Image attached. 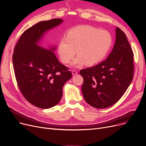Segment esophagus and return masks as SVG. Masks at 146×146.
Returning <instances> with one entry per match:
<instances>
[{"instance_id":"34e87169","label":"esophagus","mask_w":146,"mask_h":146,"mask_svg":"<svg viewBox=\"0 0 146 146\" xmlns=\"http://www.w3.org/2000/svg\"><path fill=\"white\" fill-rule=\"evenodd\" d=\"M78 74V72H77L76 70H73L72 71V74L73 75H76V74Z\"/></svg>"}]
</instances>
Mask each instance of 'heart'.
<instances>
[{"mask_svg":"<svg viewBox=\"0 0 146 146\" xmlns=\"http://www.w3.org/2000/svg\"><path fill=\"white\" fill-rule=\"evenodd\" d=\"M112 44V36L106 30H100L91 26L75 27L66 36L59 40L58 53L61 61L69 63L76 53L78 55L72 61L74 66L85 64L94 65L106 56Z\"/></svg>","mask_w":146,"mask_h":146,"instance_id":"b5f03b06","label":"heart"}]
</instances>
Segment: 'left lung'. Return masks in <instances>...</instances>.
Instances as JSON below:
<instances>
[{"label":"left lung","mask_w":146,"mask_h":146,"mask_svg":"<svg viewBox=\"0 0 146 146\" xmlns=\"http://www.w3.org/2000/svg\"><path fill=\"white\" fill-rule=\"evenodd\" d=\"M115 32V44L107 59L80 72L84 78V98L97 108H108L116 103L133 79L132 49L125 34L119 28Z\"/></svg>","instance_id":"8db88e82"}]
</instances>
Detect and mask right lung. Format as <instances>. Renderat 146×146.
I'll list each match as a JSON object with an SVG mask.
<instances>
[{
    "mask_svg": "<svg viewBox=\"0 0 146 146\" xmlns=\"http://www.w3.org/2000/svg\"><path fill=\"white\" fill-rule=\"evenodd\" d=\"M62 22L53 19L34 25L22 33L14 49L12 61L18 87L26 100L40 108L58 104L64 85L72 77L54 53L55 46L48 49L39 45L45 33Z\"/></svg>",
    "mask_w": 146,
    "mask_h": 146,
    "instance_id": "1",
    "label": "right lung"
}]
</instances>
